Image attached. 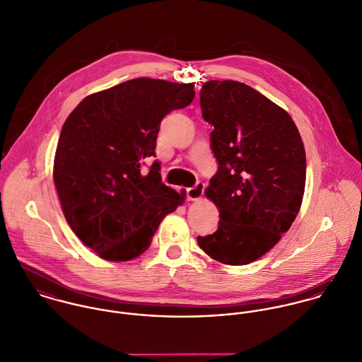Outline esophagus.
Returning <instances> with one entry per match:
<instances>
[{"mask_svg":"<svg viewBox=\"0 0 362 362\" xmlns=\"http://www.w3.org/2000/svg\"><path fill=\"white\" fill-rule=\"evenodd\" d=\"M204 191H205V184L204 182H198L197 185H194V187L187 189V197H188L189 201H197V199L202 198Z\"/></svg>","mask_w":362,"mask_h":362,"instance_id":"obj_1","label":"esophagus"}]
</instances>
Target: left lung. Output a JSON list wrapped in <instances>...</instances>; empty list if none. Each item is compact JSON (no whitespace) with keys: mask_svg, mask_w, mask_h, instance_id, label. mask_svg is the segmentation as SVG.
<instances>
[{"mask_svg":"<svg viewBox=\"0 0 362 362\" xmlns=\"http://www.w3.org/2000/svg\"><path fill=\"white\" fill-rule=\"evenodd\" d=\"M202 117L214 128L210 148L218 170L205 189L218 209L217 231L198 237L207 255L248 264L288 231L303 204L305 149L290 114L237 81H209Z\"/></svg>","mask_w":362,"mask_h":362,"instance_id":"8db88e82","label":"left lung"}]
</instances>
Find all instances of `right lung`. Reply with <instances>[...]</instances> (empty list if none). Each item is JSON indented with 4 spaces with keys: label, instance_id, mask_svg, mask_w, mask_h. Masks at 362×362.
I'll list each match as a JSON object with an SVG mask.
<instances>
[{
    "label": "right lung",
    "instance_id": "add662e5",
    "mask_svg": "<svg viewBox=\"0 0 362 362\" xmlns=\"http://www.w3.org/2000/svg\"><path fill=\"white\" fill-rule=\"evenodd\" d=\"M194 83L138 78L86 96L65 119L54 157V184L76 237L100 258L144 254L161 220L182 205L164 185L155 156L161 119L195 98Z\"/></svg>",
    "mask_w": 362,
    "mask_h": 362
}]
</instances>
